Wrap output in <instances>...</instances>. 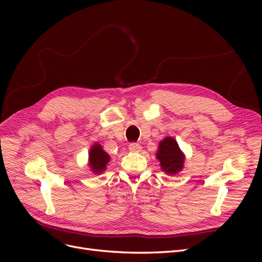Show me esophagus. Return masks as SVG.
Here are the masks:
<instances>
[{
    "mask_svg": "<svg viewBox=\"0 0 262 262\" xmlns=\"http://www.w3.org/2000/svg\"><path fill=\"white\" fill-rule=\"evenodd\" d=\"M129 149L131 150V152H140L141 145L139 143H131L129 145Z\"/></svg>",
    "mask_w": 262,
    "mask_h": 262,
    "instance_id": "esophagus-1",
    "label": "esophagus"
}]
</instances>
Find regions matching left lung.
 <instances>
[{
	"label": "left lung",
	"instance_id": "8db88e82",
	"mask_svg": "<svg viewBox=\"0 0 262 262\" xmlns=\"http://www.w3.org/2000/svg\"><path fill=\"white\" fill-rule=\"evenodd\" d=\"M156 158L160 162L162 170L170 176L176 175L182 170L186 156L175 139L166 137L158 144Z\"/></svg>",
	"mask_w": 262,
	"mask_h": 262
}]
</instances>
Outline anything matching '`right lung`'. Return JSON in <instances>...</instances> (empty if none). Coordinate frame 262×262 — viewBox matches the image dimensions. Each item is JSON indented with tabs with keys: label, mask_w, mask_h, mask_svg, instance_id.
<instances>
[{
	"label": "right lung",
	"mask_w": 262,
	"mask_h": 262,
	"mask_svg": "<svg viewBox=\"0 0 262 262\" xmlns=\"http://www.w3.org/2000/svg\"><path fill=\"white\" fill-rule=\"evenodd\" d=\"M110 161V156L105 152V149L99 143H94L89 152V167L91 171L100 175L107 168V164Z\"/></svg>",
	"instance_id": "obj_1"
}]
</instances>
